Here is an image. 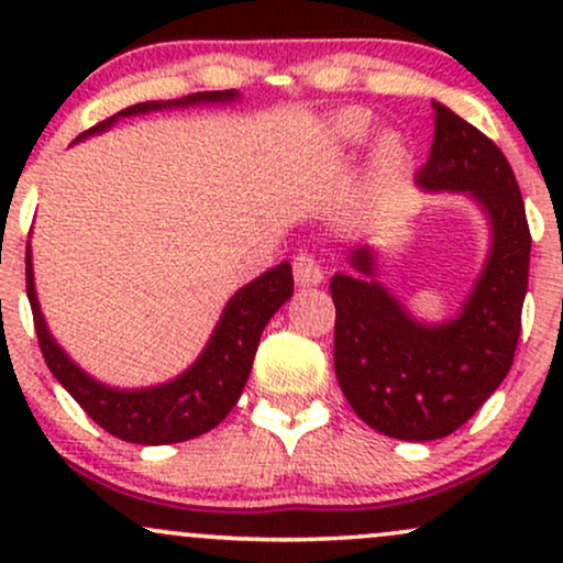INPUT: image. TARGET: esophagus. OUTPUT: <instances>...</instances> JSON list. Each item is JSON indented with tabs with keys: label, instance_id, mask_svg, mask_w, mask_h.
Returning <instances> with one entry per match:
<instances>
[{
	"label": "esophagus",
	"instance_id": "obj_1",
	"mask_svg": "<svg viewBox=\"0 0 563 563\" xmlns=\"http://www.w3.org/2000/svg\"><path fill=\"white\" fill-rule=\"evenodd\" d=\"M294 277L299 286H320L325 280V269H322V264L312 254H299L294 260Z\"/></svg>",
	"mask_w": 563,
	"mask_h": 563
}]
</instances>
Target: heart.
Masks as SVG:
<instances>
[{
  "label": "heart",
  "instance_id": "1",
  "mask_svg": "<svg viewBox=\"0 0 563 563\" xmlns=\"http://www.w3.org/2000/svg\"><path fill=\"white\" fill-rule=\"evenodd\" d=\"M367 134H371V115L365 111H357V108H349V111H341L333 119V137L341 142H349V145H357L363 142ZM407 158V145L399 134L386 132L384 137L378 140L376 145V172L380 177L397 172L399 166L405 164Z\"/></svg>",
  "mask_w": 563,
  "mask_h": 563
}]
</instances>
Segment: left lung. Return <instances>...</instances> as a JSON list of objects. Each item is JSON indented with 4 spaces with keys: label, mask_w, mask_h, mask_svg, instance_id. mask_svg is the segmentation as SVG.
<instances>
[{
    "label": "left lung",
    "mask_w": 563,
    "mask_h": 563,
    "mask_svg": "<svg viewBox=\"0 0 563 563\" xmlns=\"http://www.w3.org/2000/svg\"><path fill=\"white\" fill-rule=\"evenodd\" d=\"M434 108V145L416 174L426 192H466L489 222V251L461 312L416 320L378 280L373 245L349 251V273L333 275V363L346 402L371 429L405 442H431L461 429L514 365L529 277L525 200L493 140Z\"/></svg>",
    "instance_id": "left-lung-1"
}]
</instances>
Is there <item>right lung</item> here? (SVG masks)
Wrapping results in <instances>:
<instances>
[{
	"mask_svg": "<svg viewBox=\"0 0 563 563\" xmlns=\"http://www.w3.org/2000/svg\"><path fill=\"white\" fill-rule=\"evenodd\" d=\"M235 100H241V95L235 89H224V92H196L179 97V100L137 102V106H129L111 119L87 129L76 142L106 132L126 115L164 111V108L228 106ZM25 290H29L44 363L60 380L63 389L84 407V412L108 434L124 439V442L177 444L211 431L235 407L245 380H249L251 365H254L264 325L294 294V275H290V264L280 262L256 280H251L249 286H243L222 309V318L196 363L177 378L158 386H145V389H115V386L102 384L84 373L68 357L66 349L57 344L36 299L31 245H25Z\"/></svg>",
	"mask_w": 563,
	"mask_h": 563,
	"instance_id": "add662e5",
	"label": "right lung"
}]
</instances>
